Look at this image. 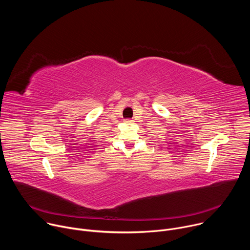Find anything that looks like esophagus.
Segmentation results:
<instances>
[{
  "label": "esophagus",
  "instance_id": "34e87169",
  "mask_svg": "<svg viewBox=\"0 0 250 250\" xmlns=\"http://www.w3.org/2000/svg\"><path fill=\"white\" fill-rule=\"evenodd\" d=\"M125 124H131V123H132L131 120H125Z\"/></svg>",
  "mask_w": 250,
  "mask_h": 250
}]
</instances>
